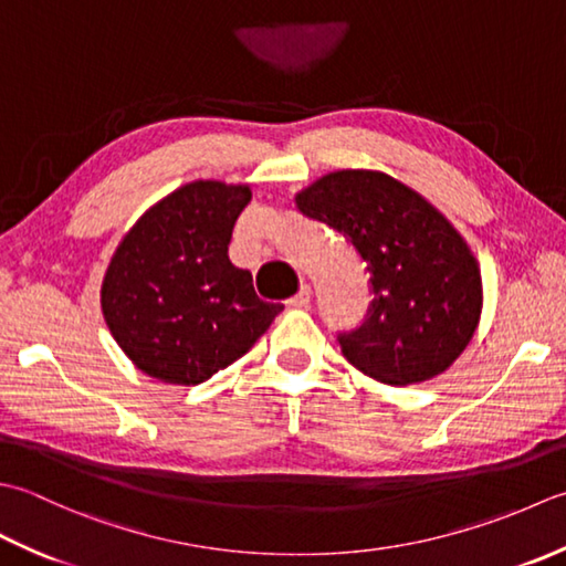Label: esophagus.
I'll use <instances>...</instances> for the list:
<instances>
[{"label":"esophagus","instance_id":"1","mask_svg":"<svg viewBox=\"0 0 566 566\" xmlns=\"http://www.w3.org/2000/svg\"><path fill=\"white\" fill-rule=\"evenodd\" d=\"M310 295H313V291H310V285H303V287H300V291H297L291 300H287V305L303 310V307H307V305H310Z\"/></svg>","mask_w":566,"mask_h":566}]
</instances>
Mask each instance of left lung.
Instances as JSON below:
<instances>
[{"label":"left lung","instance_id":"1","mask_svg":"<svg viewBox=\"0 0 566 566\" xmlns=\"http://www.w3.org/2000/svg\"><path fill=\"white\" fill-rule=\"evenodd\" d=\"M297 210L359 253L374 300L361 327L339 334L342 354L388 386L447 371L481 317L474 253L434 207L378 170H337L297 192Z\"/></svg>","mask_w":566,"mask_h":566}]
</instances>
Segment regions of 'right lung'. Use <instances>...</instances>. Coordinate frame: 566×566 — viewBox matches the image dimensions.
Masks as SVG:
<instances>
[{"instance_id": "obj_1", "label": "right lung", "mask_w": 566, "mask_h": 566, "mask_svg": "<svg viewBox=\"0 0 566 566\" xmlns=\"http://www.w3.org/2000/svg\"><path fill=\"white\" fill-rule=\"evenodd\" d=\"M249 186L195 180L156 202L122 239L102 281V313L124 354L164 384L198 386L271 327L281 303L229 261Z\"/></svg>"}]
</instances>
